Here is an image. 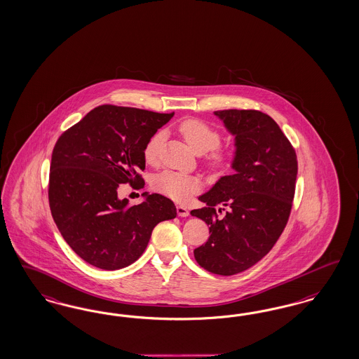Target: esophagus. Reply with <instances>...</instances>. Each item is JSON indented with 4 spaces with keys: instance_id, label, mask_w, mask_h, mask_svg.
I'll use <instances>...</instances> for the list:
<instances>
[{
    "instance_id": "34e87169",
    "label": "esophagus",
    "mask_w": 359,
    "mask_h": 359,
    "mask_svg": "<svg viewBox=\"0 0 359 359\" xmlns=\"http://www.w3.org/2000/svg\"><path fill=\"white\" fill-rule=\"evenodd\" d=\"M176 212L180 217H187L189 215V210H187V207L184 205H176Z\"/></svg>"
}]
</instances>
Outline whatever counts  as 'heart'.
<instances>
[{
    "label": "heart",
    "instance_id": "obj_1",
    "mask_svg": "<svg viewBox=\"0 0 359 359\" xmlns=\"http://www.w3.org/2000/svg\"><path fill=\"white\" fill-rule=\"evenodd\" d=\"M179 131L186 137L188 144L195 152L205 154L210 151L208 159L213 167H224L226 164L228 155L222 149H217L222 135L213 126L192 118L179 124ZM163 137V131H156L146 143L143 155L149 164L158 161ZM200 186V180L196 176L175 171H163L154 180V187L158 192L176 201H186L198 191Z\"/></svg>",
    "mask_w": 359,
    "mask_h": 359
}]
</instances>
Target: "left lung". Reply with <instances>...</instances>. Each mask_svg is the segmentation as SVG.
<instances>
[{
	"label": "left lung",
	"instance_id": "8db88e82",
	"mask_svg": "<svg viewBox=\"0 0 359 359\" xmlns=\"http://www.w3.org/2000/svg\"><path fill=\"white\" fill-rule=\"evenodd\" d=\"M215 115L235 136V173L220 177L198 196L205 207L191 210L210 225V233L194 255L208 272L232 276L266 256L283 233L298 165L296 151L269 115L256 110H220Z\"/></svg>",
	"mask_w": 359,
	"mask_h": 359
}]
</instances>
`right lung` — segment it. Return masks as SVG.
I'll return each mask as SVG.
<instances>
[{
  "label": "right lung",
  "instance_id": "add662e5",
  "mask_svg": "<svg viewBox=\"0 0 359 359\" xmlns=\"http://www.w3.org/2000/svg\"><path fill=\"white\" fill-rule=\"evenodd\" d=\"M173 116L112 104L98 106L57 140L50 164L49 204L65 241L88 264L115 271L135 262L152 229L176 217V207L144 192L131 205L121 184L143 187V149Z\"/></svg>",
  "mask_w": 359,
  "mask_h": 359
}]
</instances>
